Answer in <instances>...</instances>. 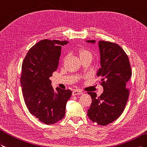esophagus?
<instances>
[{
    "mask_svg": "<svg viewBox=\"0 0 147 147\" xmlns=\"http://www.w3.org/2000/svg\"><path fill=\"white\" fill-rule=\"evenodd\" d=\"M83 93L81 91L76 90H74L73 91V93L72 94H73V96H75V95H80V94H82Z\"/></svg>",
    "mask_w": 147,
    "mask_h": 147,
    "instance_id": "1",
    "label": "esophagus"
}]
</instances>
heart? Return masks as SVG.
I'll list each match as a JSON object with an SVG mask.
<instances>
[{"label": "heart", "mask_w": 147, "mask_h": 147, "mask_svg": "<svg viewBox=\"0 0 147 147\" xmlns=\"http://www.w3.org/2000/svg\"><path fill=\"white\" fill-rule=\"evenodd\" d=\"M77 53L80 57V59L88 57H91V53H90V51L83 47H80L79 48H78Z\"/></svg>", "instance_id": "obj_1"}]
</instances>
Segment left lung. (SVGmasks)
<instances>
[{
	"label": "left lung",
	"instance_id": "8db88e82",
	"mask_svg": "<svg viewBox=\"0 0 147 147\" xmlns=\"http://www.w3.org/2000/svg\"><path fill=\"white\" fill-rule=\"evenodd\" d=\"M98 45L101 67L97 76L101 78L99 83L104 91L98 97L96 93L88 92L92 102L87 115L93 123L106 126L117 120L125 110L129 94L126 85L132 72L127 54L118 44L100 40Z\"/></svg>",
	"mask_w": 147,
	"mask_h": 147
}]
</instances>
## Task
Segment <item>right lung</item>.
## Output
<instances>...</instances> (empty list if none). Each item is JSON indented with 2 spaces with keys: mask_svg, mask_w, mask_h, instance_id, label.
Segmentation results:
<instances>
[{
  "mask_svg": "<svg viewBox=\"0 0 147 147\" xmlns=\"http://www.w3.org/2000/svg\"><path fill=\"white\" fill-rule=\"evenodd\" d=\"M66 40L44 39L27 52L22 64L20 84L30 114L46 125L54 124L65 115L72 92L59 88L54 91L49 78L57 70L61 46Z\"/></svg>",
  "mask_w": 147,
  "mask_h": 147,
  "instance_id": "1",
  "label": "right lung"
}]
</instances>
